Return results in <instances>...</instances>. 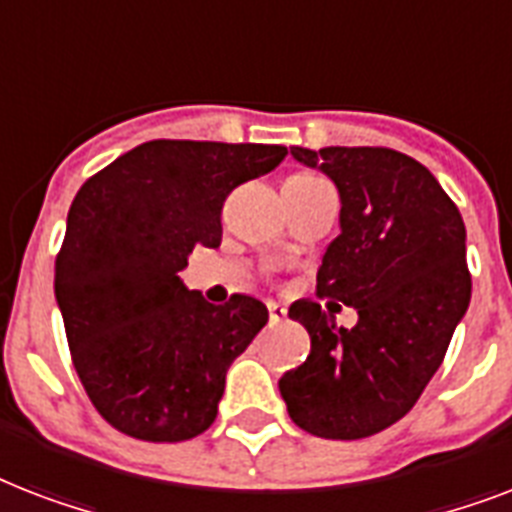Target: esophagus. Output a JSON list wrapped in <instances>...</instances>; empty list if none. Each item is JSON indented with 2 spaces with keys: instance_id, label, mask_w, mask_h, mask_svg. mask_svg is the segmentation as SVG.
Wrapping results in <instances>:
<instances>
[{
  "instance_id": "34e87169",
  "label": "esophagus",
  "mask_w": 512,
  "mask_h": 512,
  "mask_svg": "<svg viewBox=\"0 0 512 512\" xmlns=\"http://www.w3.org/2000/svg\"><path fill=\"white\" fill-rule=\"evenodd\" d=\"M268 316H271V324H279V321L287 319V308L279 303H268Z\"/></svg>"
}]
</instances>
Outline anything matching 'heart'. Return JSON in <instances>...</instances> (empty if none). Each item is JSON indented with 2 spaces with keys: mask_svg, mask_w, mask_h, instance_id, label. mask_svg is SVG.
<instances>
[{
  "mask_svg": "<svg viewBox=\"0 0 512 512\" xmlns=\"http://www.w3.org/2000/svg\"><path fill=\"white\" fill-rule=\"evenodd\" d=\"M297 177H303V180H313V177H311V175H297Z\"/></svg>",
  "mask_w": 512,
  "mask_h": 512,
  "instance_id": "heart-1",
  "label": "heart"
}]
</instances>
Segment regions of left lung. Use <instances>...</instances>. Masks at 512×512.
<instances>
[{
  "label": "left lung",
  "mask_w": 512,
  "mask_h": 512,
  "mask_svg": "<svg viewBox=\"0 0 512 512\" xmlns=\"http://www.w3.org/2000/svg\"><path fill=\"white\" fill-rule=\"evenodd\" d=\"M340 193V236L319 268V295L356 308L337 327L313 300L289 319L311 335V356L281 374L289 417L319 438L353 441L404 417L438 372L470 305L465 223L428 167L390 148L292 146Z\"/></svg>",
  "instance_id": "obj_1"
}]
</instances>
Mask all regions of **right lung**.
Segmentation results:
<instances>
[{
	"label": "right lung",
	"instance_id": "add662e5",
	"mask_svg": "<svg viewBox=\"0 0 512 512\" xmlns=\"http://www.w3.org/2000/svg\"><path fill=\"white\" fill-rule=\"evenodd\" d=\"M284 146L151 140L90 177L68 209L55 300L76 374L103 420L140 441H188L215 422L233 358L268 321L257 297L207 303L177 273L223 239L236 185Z\"/></svg>",
	"mask_w": 512,
	"mask_h": 512
}]
</instances>
